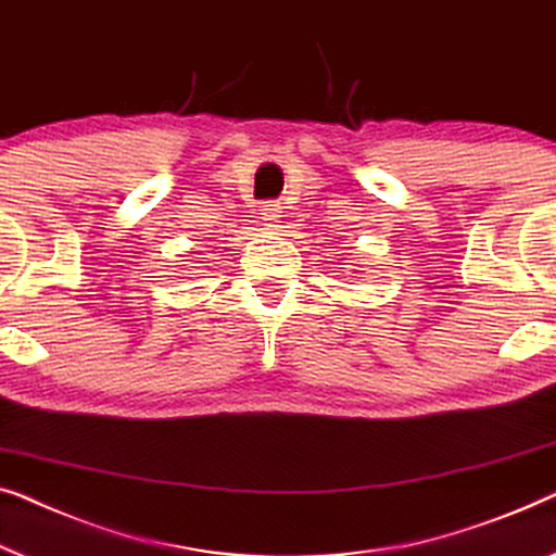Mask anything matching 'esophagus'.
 Wrapping results in <instances>:
<instances>
[{"label": "esophagus", "instance_id": "34e87169", "mask_svg": "<svg viewBox=\"0 0 556 556\" xmlns=\"http://www.w3.org/2000/svg\"><path fill=\"white\" fill-rule=\"evenodd\" d=\"M279 216H281V206H279L277 201L264 203V206H262V218H264V222H267V226H277Z\"/></svg>", "mask_w": 556, "mask_h": 556}]
</instances>
